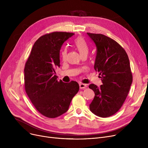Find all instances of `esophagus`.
Returning a JSON list of instances; mask_svg holds the SVG:
<instances>
[{
    "instance_id": "esophagus-1",
    "label": "esophagus",
    "mask_w": 148,
    "mask_h": 148,
    "mask_svg": "<svg viewBox=\"0 0 148 148\" xmlns=\"http://www.w3.org/2000/svg\"><path fill=\"white\" fill-rule=\"evenodd\" d=\"M79 86L80 89H85L87 87V85L86 84H84V83H79Z\"/></svg>"
}]
</instances>
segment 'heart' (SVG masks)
Masks as SVG:
<instances>
[{
  "label": "heart",
  "instance_id": "heart-1",
  "mask_svg": "<svg viewBox=\"0 0 148 148\" xmlns=\"http://www.w3.org/2000/svg\"><path fill=\"white\" fill-rule=\"evenodd\" d=\"M75 45L76 47L78 49L81 56H87L89 51L88 46L84 39L82 37L77 38L75 41ZM66 56V49H65L62 52V57L63 59H65Z\"/></svg>",
  "mask_w": 148,
  "mask_h": 148
}]
</instances>
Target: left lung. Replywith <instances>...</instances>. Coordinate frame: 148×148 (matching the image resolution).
<instances>
[{
	"instance_id": "1",
	"label": "left lung",
	"mask_w": 148,
	"mask_h": 148,
	"mask_svg": "<svg viewBox=\"0 0 148 148\" xmlns=\"http://www.w3.org/2000/svg\"><path fill=\"white\" fill-rule=\"evenodd\" d=\"M96 46L94 69L99 72L103 84L89 88L95 93L89 105L90 111L101 118L109 117L122 107L133 82L130 61L122 47L103 34L87 33Z\"/></svg>"
}]
</instances>
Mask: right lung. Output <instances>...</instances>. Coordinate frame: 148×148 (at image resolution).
<instances>
[{
    "label": "right lung",
    "mask_w": 148,
    "mask_h": 148,
    "mask_svg": "<svg viewBox=\"0 0 148 148\" xmlns=\"http://www.w3.org/2000/svg\"><path fill=\"white\" fill-rule=\"evenodd\" d=\"M74 34L54 32L41 36L35 42L25 64V90L36 109L54 118L68 110L78 92V83L58 80L55 68L60 67L62 45Z\"/></svg>",
    "instance_id": "add662e5"
}]
</instances>
